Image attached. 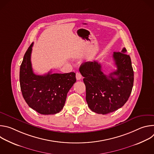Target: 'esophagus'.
Wrapping results in <instances>:
<instances>
[{
    "label": "esophagus",
    "mask_w": 154,
    "mask_h": 154,
    "mask_svg": "<svg viewBox=\"0 0 154 154\" xmlns=\"http://www.w3.org/2000/svg\"><path fill=\"white\" fill-rule=\"evenodd\" d=\"M75 76H76L77 80H80L82 79V75H81V74L80 72H77Z\"/></svg>",
    "instance_id": "obj_1"
}]
</instances>
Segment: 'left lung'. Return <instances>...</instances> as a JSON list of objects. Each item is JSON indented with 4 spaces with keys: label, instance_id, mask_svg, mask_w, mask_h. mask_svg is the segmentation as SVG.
Listing matches in <instances>:
<instances>
[{
    "label": "left lung",
    "instance_id": "8db88e82",
    "mask_svg": "<svg viewBox=\"0 0 154 154\" xmlns=\"http://www.w3.org/2000/svg\"><path fill=\"white\" fill-rule=\"evenodd\" d=\"M125 48L115 52L113 58L116 70L105 75L97 61L81 64L79 71L84 77L86 100L89 108L98 114L106 115L121 108L128 100L134 85V74L130 57Z\"/></svg>",
    "mask_w": 154,
    "mask_h": 154
}]
</instances>
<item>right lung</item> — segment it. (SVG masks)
Here are the masks:
<instances>
[{
    "instance_id": "add662e5",
    "label": "right lung",
    "mask_w": 154,
    "mask_h": 154,
    "mask_svg": "<svg viewBox=\"0 0 154 154\" xmlns=\"http://www.w3.org/2000/svg\"><path fill=\"white\" fill-rule=\"evenodd\" d=\"M33 43L26 51L19 72L20 90L28 105L42 115H54L63 109L67 94L76 82L75 73L34 74L31 63Z\"/></svg>"
}]
</instances>
